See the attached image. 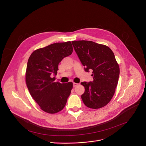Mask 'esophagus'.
<instances>
[{"instance_id": "esophagus-1", "label": "esophagus", "mask_w": 146, "mask_h": 146, "mask_svg": "<svg viewBox=\"0 0 146 146\" xmlns=\"http://www.w3.org/2000/svg\"><path fill=\"white\" fill-rule=\"evenodd\" d=\"M78 83H73V87H76L77 85H78Z\"/></svg>"}]
</instances>
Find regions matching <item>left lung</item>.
<instances>
[{
  "label": "left lung",
  "mask_w": 146,
  "mask_h": 146,
  "mask_svg": "<svg viewBox=\"0 0 146 146\" xmlns=\"http://www.w3.org/2000/svg\"><path fill=\"white\" fill-rule=\"evenodd\" d=\"M72 43L85 71L93 72L92 82L81 83L85 88L82 99L89 108H102L111 100L119 81L120 68L114 54L108 46L92 41Z\"/></svg>",
  "instance_id": "8db88e82"
}]
</instances>
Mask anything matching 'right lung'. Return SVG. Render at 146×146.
I'll return each mask as SVG.
<instances>
[{
    "label": "right lung",
    "mask_w": 146,
    "mask_h": 146,
    "mask_svg": "<svg viewBox=\"0 0 146 146\" xmlns=\"http://www.w3.org/2000/svg\"><path fill=\"white\" fill-rule=\"evenodd\" d=\"M73 52L71 42L56 43L35 50L29 57L26 83L31 95L44 111L54 114L63 109L73 83L55 82L58 65Z\"/></svg>",
    "instance_id": "right-lung-1"
}]
</instances>
